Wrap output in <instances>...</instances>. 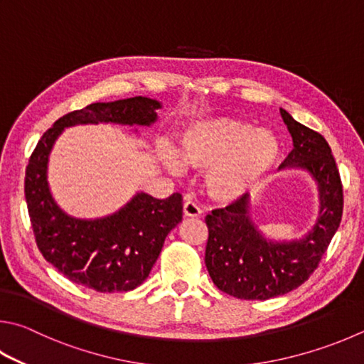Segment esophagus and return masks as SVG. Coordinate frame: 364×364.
<instances>
[{
  "instance_id": "obj_1",
  "label": "esophagus",
  "mask_w": 364,
  "mask_h": 364,
  "mask_svg": "<svg viewBox=\"0 0 364 364\" xmlns=\"http://www.w3.org/2000/svg\"><path fill=\"white\" fill-rule=\"evenodd\" d=\"M183 213H184V216H188V218H197V216H200L202 211L199 208V205H197L196 202L186 200L183 205Z\"/></svg>"
}]
</instances>
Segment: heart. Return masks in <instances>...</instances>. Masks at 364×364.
I'll list each match as a JSON object with an SVG mask.
<instances>
[{"mask_svg":"<svg viewBox=\"0 0 364 364\" xmlns=\"http://www.w3.org/2000/svg\"><path fill=\"white\" fill-rule=\"evenodd\" d=\"M282 146L274 132L256 129L240 119L218 117L191 124L181 136L180 156L197 170H208L205 188L221 203L242 200L272 173ZM170 171L181 173L180 157L170 146L162 151Z\"/></svg>","mask_w":364,"mask_h":364,"instance_id":"obj_1","label":"heart"}]
</instances>
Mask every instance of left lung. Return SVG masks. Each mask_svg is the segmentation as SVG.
<instances>
[{
    "label": "left lung",
    "instance_id": "8db88e82",
    "mask_svg": "<svg viewBox=\"0 0 364 364\" xmlns=\"http://www.w3.org/2000/svg\"><path fill=\"white\" fill-rule=\"evenodd\" d=\"M280 114L293 138L280 168L312 175L320 196L318 220L302 239L277 242L264 237L251 220L247 197L207 215L205 266L218 289L239 299L266 301L301 287L318 267L342 220V183L328 141L283 108Z\"/></svg>",
    "mask_w": 364,
    "mask_h": 364
}]
</instances>
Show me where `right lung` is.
<instances>
[{
    "instance_id": "right-lung-1",
    "label": "right lung",
    "mask_w": 364,
    "mask_h": 364,
    "mask_svg": "<svg viewBox=\"0 0 364 364\" xmlns=\"http://www.w3.org/2000/svg\"><path fill=\"white\" fill-rule=\"evenodd\" d=\"M161 102L134 97L92 103L54 122L38 141L25 171V199L36 245L46 261L77 285L100 293L130 291L148 279L165 237L181 223L183 197L156 199L136 193L116 213L97 220L73 218L58 207L48 183L50 149L67 127L111 122L146 125L157 121Z\"/></svg>"
}]
</instances>
